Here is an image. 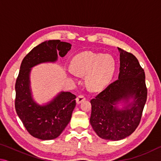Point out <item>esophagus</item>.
<instances>
[{
    "mask_svg": "<svg viewBox=\"0 0 161 161\" xmlns=\"http://www.w3.org/2000/svg\"><path fill=\"white\" fill-rule=\"evenodd\" d=\"M85 100V97H84V95H80V96H78L77 97V99H76V102H77V103L78 104H80L82 102Z\"/></svg>",
    "mask_w": 161,
    "mask_h": 161,
    "instance_id": "34e87169",
    "label": "esophagus"
}]
</instances>
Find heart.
Returning <instances> with one entry per match:
<instances>
[{
    "mask_svg": "<svg viewBox=\"0 0 161 161\" xmlns=\"http://www.w3.org/2000/svg\"><path fill=\"white\" fill-rule=\"evenodd\" d=\"M116 63L110 54L83 52L71 61V69L75 75H85V84L92 91H99L110 82Z\"/></svg>",
    "mask_w": 161,
    "mask_h": 161,
    "instance_id": "heart-1",
    "label": "heart"
}]
</instances>
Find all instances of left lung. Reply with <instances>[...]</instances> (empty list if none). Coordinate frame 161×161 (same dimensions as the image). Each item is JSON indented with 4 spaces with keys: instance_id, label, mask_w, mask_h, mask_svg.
<instances>
[{
    "instance_id": "left-lung-1",
    "label": "left lung",
    "mask_w": 161,
    "mask_h": 161,
    "mask_svg": "<svg viewBox=\"0 0 161 161\" xmlns=\"http://www.w3.org/2000/svg\"><path fill=\"white\" fill-rule=\"evenodd\" d=\"M119 79L92 99L90 124L100 138L119 141L140 123L147 99L145 72L133 54L118 47ZM121 103L123 107L118 108Z\"/></svg>"
}]
</instances>
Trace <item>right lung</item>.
Segmentation results:
<instances>
[{
    "mask_svg": "<svg viewBox=\"0 0 161 161\" xmlns=\"http://www.w3.org/2000/svg\"><path fill=\"white\" fill-rule=\"evenodd\" d=\"M70 43L48 40L34 47L22 61L15 83V107L28 133L43 141L53 140L61 134L69 123L76 106V96L61 92L50 102L40 105L33 99L31 86L32 68L45 62H55L70 50Z\"/></svg>",
    "mask_w": 161,
    "mask_h": 161,
    "instance_id": "1",
    "label": "right lung"
}]
</instances>
